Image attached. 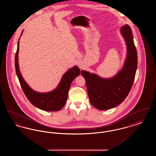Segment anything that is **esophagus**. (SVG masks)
Masks as SVG:
<instances>
[{
	"instance_id": "34e87169",
	"label": "esophagus",
	"mask_w": 156,
	"mask_h": 156,
	"mask_svg": "<svg viewBox=\"0 0 156 156\" xmlns=\"http://www.w3.org/2000/svg\"><path fill=\"white\" fill-rule=\"evenodd\" d=\"M78 67H80V68H82V66L81 64L80 63H78Z\"/></svg>"
}]
</instances>
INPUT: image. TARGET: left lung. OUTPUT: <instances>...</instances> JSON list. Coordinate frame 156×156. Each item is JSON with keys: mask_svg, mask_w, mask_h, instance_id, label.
I'll use <instances>...</instances> for the list:
<instances>
[{"mask_svg": "<svg viewBox=\"0 0 156 156\" xmlns=\"http://www.w3.org/2000/svg\"><path fill=\"white\" fill-rule=\"evenodd\" d=\"M120 33L126 41L127 55L122 69L110 78H103L86 71H81L91 104L98 109L105 111L121 104L132 87L137 67V54L130 26L125 24Z\"/></svg>", "mask_w": 156, "mask_h": 156, "instance_id": "obj_1", "label": "left lung"}]
</instances>
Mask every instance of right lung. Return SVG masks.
<instances>
[{
	"label": "right lung",
	"mask_w": 156,
	"mask_h": 156,
	"mask_svg": "<svg viewBox=\"0 0 156 156\" xmlns=\"http://www.w3.org/2000/svg\"><path fill=\"white\" fill-rule=\"evenodd\" d=\"M22 33L23 31L20 36H22ZM20 38L18 40L17 48L15 55V68L16 74L25 95L31 104L43 111L51 112L61 110L66 103L71 82L81 73L80 68L75 66L68 69L63 75L57 87L51 92L41 93L34 90L24 81L19 69L18 54Z\"/></svg>",
	"instance_id": "add662e5"
}]
</instances>
